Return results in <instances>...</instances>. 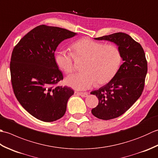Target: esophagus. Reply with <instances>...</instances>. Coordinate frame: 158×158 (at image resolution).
<instances>
[{
	"instance_id": "1",
	"label": "esophagus",
	"mask_w": 158,
	"mask_h": 158,
	"mask_svg": "<svg viewBox=\"0 0 158 158\" xmlns=\"http://www.w3.org/2000/svg\"><path fill=\"white\" fill-rule=\"evenodd\" d=\"M76 94L77 95L81 96L82 97H87L88 96V94L87 92H77Z\"/></svg>"
}]
</instances>
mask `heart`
Wrapping results in <instances>:
<instances>
[{
	"label": "heart",
	"mask_w": 158,
	"mask_h": 158,
	"mask_svg": "<svg viewBox=\"0 0 158 158\" xmlns=\"http://www.w3.org/2000/svg\"><path fill=\"white\" fill-rule=\"evenodd\" d=\"M72 53L57 50L54 58L56 64L66 74L75 69V58L86 59L83 64L84 72L67 77V85L77 90H85L98 83L104 85L111 80L118 70L122 54L118 47L96 41L89 38H82L70 46Z\"/></svg>",
	"instance_id": "obj_1"
}]
</instances>
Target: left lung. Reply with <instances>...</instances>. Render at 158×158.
Masks as SVG:
<instances>
[{
    "label": "left lung",
    "instance_id": "1",
    "mask_svg": "<svg viewBox=\"0 0 158 158\" xmlns=\"http://www.w3.org/2000/svg\"><path fill=\"white\" fill-rule=\"evenodd\" d=\"M95 39L115 43L123 60L107 84L91 92L98 98V105L92 109V113L100 119H112L123 115L141 96L147 61L142 46L126 33L116 32Z\"/></svg>",
    "mask_w": 158,
    "mask_h": 158
}]
</instances>
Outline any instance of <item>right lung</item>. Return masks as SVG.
<instances>
[{
  "instance_id": "right-lung-1",
  "label": "right lung",
  "mask_w": 158,
  "mask_h": 158,
  "mask_svg": "<svg viewBox=\"0 0 158 158\" xmlns=\"http://www.w3.org/2000/svg\"><path fill=\"white\" fill-rule=\"evenodd\" d=\"M76 33L40 25L31 30L13 49L10 72L13 92L23 108L35 118L52 122L65 114L74 91L57 85L63 80L54 58L57 47Z\"/></svg>"
}]
</instances>
